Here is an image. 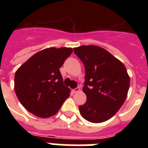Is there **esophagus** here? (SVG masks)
I'll use <instances>...</instances> for the list:
<instances>
[{"label":"esophagus","instance_id":"34e87169","mask_svg":"<svg viewBox=\"0 0 148 148\" xmlns=\"http://www.w3.org/2000/svg\"><path fill=\"white\" fill-rule=\"evenodd\" d=\"M80 90V88L79 87H77V88H75V89H74V90H72V92L74 93H77V92H78Z\"/></svg>","mask_w":148,"mask_h":148}]
</instances>
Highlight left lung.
I'll use <instances>...</instances> for the list:
<instances>
[{
    "label": "left lung",
    "instance_id": "left-lung-1",
    "mask_svg": "<svg viewBox=\"0 0 148 148\" xmlns=\"http://www.w3.org/2000/svg\"><path fill=\"white\" fill-rule=\"evenodd\" d=\"M74 52L86 70L82 90L86 101L79 106L81 115L92 123L106 121L117 112L127 97L130 77L126 67L97 46H81L75 47Z\"/></svg>",
    "mask_w": 148,
    "mask_h": 148
}]
</instances>
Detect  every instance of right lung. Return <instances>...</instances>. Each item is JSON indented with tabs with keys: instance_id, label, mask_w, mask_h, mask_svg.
<instances>
[{
	"instance_id": "add662e5",
	"label": "right lung",
	"mask_w": 148,
	"mask_h": 148,
	"mask_svg": "<svg viewBox=\"0 0 148 148\" xmlns=\"http://www.w3.org/2000/svg\"><path fill=\"white\" fill-rule=\"evenodd\" d=\"M70 47H51L32 55L20 66L14 78L18 99L27 111L41 118L56 114L71 90L63 85L59 68L71 55Z\"/></svg>"
}]
</instances>
